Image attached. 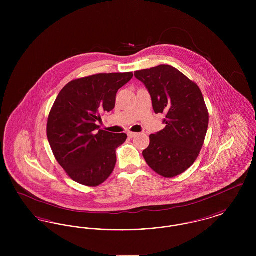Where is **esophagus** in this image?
Returning a JSON list of instances; mask_svg holds the SVG:
<instances>
[{
	"label": "esophagus",
	"instance_id": "1",
	"mask_svg": "<svg viewBox=\"0 0 256 256\" xmlns=\"http://www.w3.org/2000/svg\"><path fill=\"white\" fill-rule=\"evenodd\" d=\"M137 135V134H135V132H128V136L130 137V138H134Z\"/></svg>",
	"mask_w": 256,
	"mask_h": 256
}]
</instances>
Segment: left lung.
Returning a JSON list of instances; mask_svg holds the SVG:
<instances>
[{"instance_id":"1","label":"left lung","mask_w":256,"mask_h":256,"mask_svg":"<svg viewBox=\"0 0 256 256\" xmlns=\"http://www.w3.org/2000/svg\"><path fill=\"white\" fill-rule=\"evenodd\" d=\"M146 86L156 114L165 113V128L150 135L143 150L146 164L164 178H174L190 168L202 148L209 122L198 86L170 65L136 71Z\"/></svg>"}]
</instances>
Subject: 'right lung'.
<instances>
[{"label": "right lung", "instance_id": "1", "mask_svg": "<svg viewBox=\"0 0 256 256\" xmlns=\"http://www.w3.org/2000/svg\"><path fill=\"white\" fill-rule=\"evenodd\" d=\"M132 76V72L97 74L72 80L60 92L50 112L47 136L56 161L74 182L98 186L114 170L116 148L128 136L98 131L96 122L102 112L115 108L118 90Z\"/></svg>", "mask_w": 256, "mask_h": 256}]
</instances>
